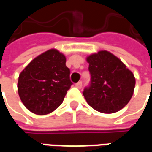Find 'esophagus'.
Returning a JSON list of instances; mask_svg holds the SVG:
<instances>
[{
	"mask_svg": "<svg viewBox=\"0 0 152 152\" xmlns=\"http://www.w3.org/2000/svg\"><path fill=\"white\" fill-rule=\"evenodd\" d=\"M76 88H78V89H81V87H82V82H81V81H79L78 83H76Z\"/></svg>",
	"mask_w": 152,
	"mask_h": 152,
	"instance_id": "34e87169",
	"label": "esophagus"
}]
</instances>
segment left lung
Instances as JSON below:
<instances>
[{
  "instance_id": "obj_1",
  "label": "left lung",
  "mask_w": 152,
  "mask_h": 152,
  "mask_svg": "<svg viewBox=\"0 0 152 152\" xmlns=\"http://www.w3.org/2000/svg\"><path fill=\"white\" fill-rule=\"evenodd\" d=\"M91 74V85L83 95L91 107L102 113L119 112L134 94V73L119 58L107 50L86 57Z\"/></svg>"
}]
</instances>
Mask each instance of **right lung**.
I'll use <instances>...</instances> for the list:
<instances>
[{"instance_id":"obj_1","label":"right lung","mask_w":152,"mask_h":152,"mask_svg":"<svg viewBox=\"0 0 152 152\" xmlns=\"http://www.w3.org/2000/svg\"><path fill=\"white\" fill-rule=\"evenodd\" d=\"M72 85L66 57L56 49H50L36 57L22 71L18 93L28 111L43 115L62 104Z\"/></svg>"}]
</instances>
